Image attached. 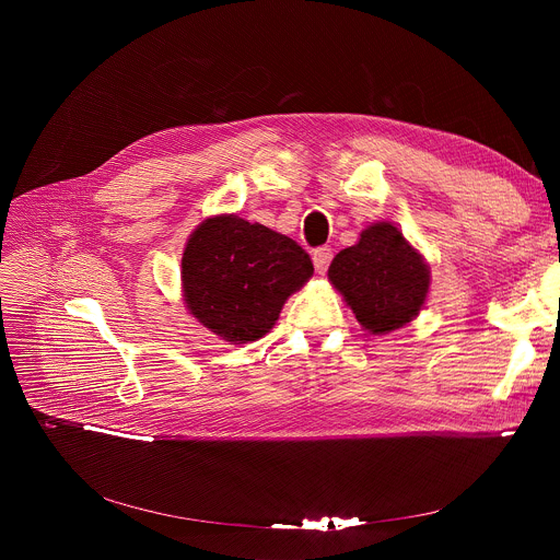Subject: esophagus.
<instances>
[{
  "instance_id": "1",
  "label": "esophagus",
  "mask_w": 560,
  "mask_h": 560,
  "mask_svg": "<svg viewBox=\"0 0 560 560\" xmlns=\"http://www.w3.org/2000/svg\"><path fill=\"white\" fill-rule=\"evenodd\" d=\"M330 261H332V248H328V246L316 248V250L312 253V264H314V268H316L318 275H324V272L328 270Z\"/></svg>"
}]
</instances>
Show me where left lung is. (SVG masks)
Returning <instances> with one entry per match:
<instances>
[{"label": "left lung", "instance_id": "obj_1", "mask_svg": "<svg viewBox=\"0 0 560 560\" xmlns=\"http://www.w3.org/2000/svg\"><path fill=\"white\" fill-rule=\"evenodd\" d=\"M328 279L372 335L410 324L430 292V266L387 221L372 223L354 246L341 250L330 264Z\"/></svg>", "mask_w": 560, "mask_h": 560}]
</instances>
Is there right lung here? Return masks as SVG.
Masks as SVG:
<instances>
[{
  "instance_id": "obj_1",
  "label": "right lung",
  "mask_w": 560,
  "mask_h": 560,
  "mask_svg": "<svg viewBox=\"0 0 560 560\" xmlns=\"http://www.w3.org/2000/svg\"><path fill=\"white\" fill-rule=\"evenodd\" d=\"M314 268L310 255L261 223L217 214L197 225L182 257L184 301L197 322L230 343L261 339Z\"/></svg>"
}]
</instances>
